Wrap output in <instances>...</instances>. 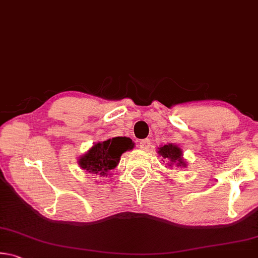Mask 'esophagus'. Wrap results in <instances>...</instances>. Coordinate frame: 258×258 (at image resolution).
Returning <instances> with one entry per match:
<instances>
[{"label":"esophagus","mask_w":258,"mask_h":258,"mask_svg":"<svg viewBox=\"0 0 258 258\" xmlns=\"http://www.w3.org/2000/svg\"><path fill=\"white\" fill-rule=\"evenodd\" d=\"M139 147H140V149L141 150H143V151H147L148 149H149V147H150V141L149 140H142L141 142H140V145H139Z\"/></svg>","instance_id":"1"}]
</instances>
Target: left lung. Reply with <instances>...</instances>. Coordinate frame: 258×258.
<instances>
[{"label":"left lung","instance_id":"1","mask_svg":"<svg viewBox=\"0 0 258 258\" xmlns=\"http://www.w3.org/2000/svg\"><path fill=\"white\" fill-rule=\"evenodd\" d=\"M158 155L163 157V161H167V165L169 167H186L187 164L183 158V151L178 146L174 145V143H168V145L161 146L158 148Z\"/></svg>","mask_w":258,"mask_h":258}]
</instances>
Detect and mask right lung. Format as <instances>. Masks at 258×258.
<instances>
[{"mask_svg": "<svg viewBox=\"0 0 258 258\" xmlns=\"http://www.w3.org/2000/svg\"><path fill=\"white\" fill-rule=\"evenodd\" d=\"M134 142L130 138L117 137L100 141L82 155L78 159V165L83 171L95 175L108 176L110 171L118 165L120 156L125 151L132 150Z\"/></svg>", "mask_w": 258, "mask_h": 258, "instance_id": "1", "label": "right lung"}]
</instances>
